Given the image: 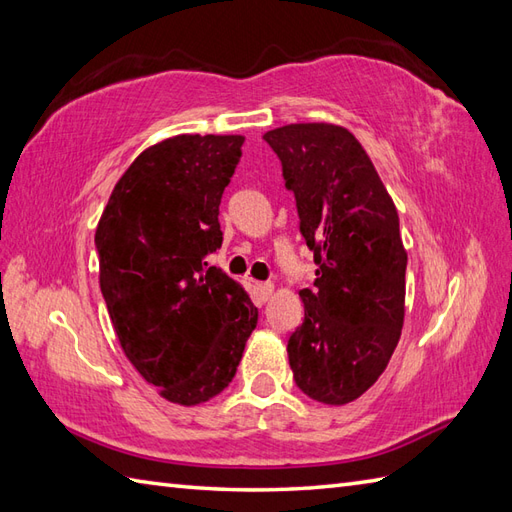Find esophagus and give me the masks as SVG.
<instances>
[{"label": "esophagus", "mask_w": 512, "mask_h": 512, "mask_svg": "<svg viewBox=\"0 0 512 512\" xmlns=\"http://www.w3.org/2000/svg\"><path fill=\"white\" fill-rule=\"evenodd\" d=\"M272 292H275V285H272V283H268V281H255V294H257V299L261 303H266L270 296H272Z\"/></svg>", "instance_id": "esophagus-1"}]
</instances>
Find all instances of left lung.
<instances>
[{
	"instance_id": "1",
	"label": "left lung",
	"mask_w": 512,
	"mask_h": 512,
	"mask_svg": "<svg viewBox=\"0 0 512 512\" xmlns=\"http://www.w3.org/2000/svg\"><path fill=\"white\" fill-rule=\"evenodd\" d=\"M264 139L318 264L314 290L299 292L305 318L288 340L290 368L307 397L344 406L377 382L401 336L408 253L397 207L349 128L303 122Z\"/></svg>"
}]
</instances>
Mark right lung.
<instances>
[{
	"mask_svg": "<svg viewBox=\"0 0 512 512\" xmlns=\"http://www.w3.org/2000/svg\"><path fill=\"white\" fill-rule=\"evenodd\" d=\"M242 135H174L146 148L113 187L95 229L100 288L128 362L159 395L198 406L231 384L257 307L205 255Z\"/></svg>",
	"mask_w": 512,
	"mask_h": 512,
	"instance_id": "obj_1",
	"label": "right lung"
}]
</instances>
